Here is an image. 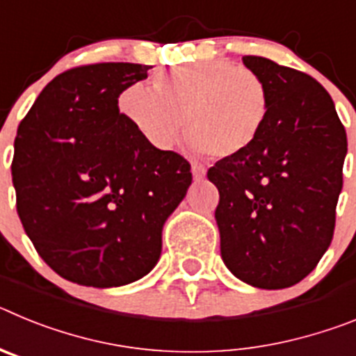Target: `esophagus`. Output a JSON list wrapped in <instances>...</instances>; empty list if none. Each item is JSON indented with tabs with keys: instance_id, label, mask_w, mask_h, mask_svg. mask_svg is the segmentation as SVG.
Segmentation results:
<instances>
[{
	"instance_id": "obj_1",
	"label": "esophagus",
	"mask_w": 356,
	"mask_h": 356,
	"mask_svg": "<svg viewBox=\"0 0 356 356\" xmlns=\"http://www.w3.org/2000/svg\"><path fill=\"white\" fill-rule=\"evenodd\" d=\"M193 176H194V180L200 181L203 180V176H205V171L201 168H196V165H193Z\"/></svg>"
}]
</instances>
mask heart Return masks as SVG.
Returning a JSON list of instances; mask_svg holds the SVG:
<instances>
[{"mask_svg": "<svg viewBox=\"0 0 356 356\" xmlns=\"http://www.w3.org/2000/svg\"><path fill=\"white\" fill-rule=\"evenodd\" d=\"M131 127L155 149L168 151L184 128L196 159L238 156L257 144L271 114L262 78L228 60L181 65L155 80V90L131 85L121 96Z\"/></svg>", "mask_w": 356, "mask_h": 356, "instance_id": "1", "label": "heart"}]
</instances>
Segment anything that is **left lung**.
I'll return each instance as SVG.
<instances>
[{
    "instance_id": "1",
    "label": "left lung",
    "mask_w": 356,
    "mask_h": 356,
    "mask_svg": "<svg viewBox=\"0 0 356 356\" xmlns=\"http://www.w3.org/2000/svg\"><path fill=\"white\" fill-rule=\"evenodd\" d=\"M262 78L271 114L260 139L207 176L219 191L216 221L232 275L267 291L316 269L335 228L348 139L332 97L312 76L264 56H242Z\"/></svg>"
}]
</instances>
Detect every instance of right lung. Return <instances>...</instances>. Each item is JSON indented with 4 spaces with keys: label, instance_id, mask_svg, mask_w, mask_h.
Returning a JSON list of instances; mask_svg holds the SVG:
<instances>
[{
    "label": "right lung",
    "instance_id": "1",
    "mask_svg": "<svg viewBox=\"0 0 356 356\" xmlns=\"http://www.w3.org/2000/svg\"><path fill=\"white\" fill-rule=\"evenodd\" d=\"M149 69L106 62L62 72L17 128L19 219L40 259L72 284L108 289L146 276L193 184L184 156L149 146L119 112L122 90Z\"/></svg>",
    "mask_w": 356,
    "mask_h": 356
}]
</instances>
